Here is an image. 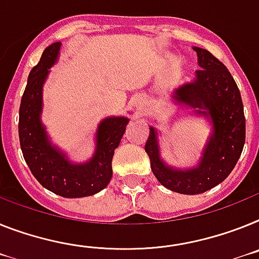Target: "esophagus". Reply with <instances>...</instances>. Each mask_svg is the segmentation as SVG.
<instances>
[{
    "instance_id": "esophagus-1",
    "label": "esophagus",
    "mask_w": 259,
    "mask_h": 259,
    "mask_svg": "<svg viewBox=\"0 0 259 259\" xmlns=\"http://www.w3.org/2000/svg\"><path fill=\"white\" fill-rule=\"evenodd\" d=\"M138 109H142V105H141V108H138Z\"/></svg>"
}]
</instances>
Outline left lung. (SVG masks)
<instances>
[{
    "label": "left lung",
    "mask_w": 259,
    "mask_h": 259,
    "mask_svg": "<svg viewBox=\"0 0 259 259\" xmlns=\"http://www.w3.org/2000/svg\"><path fill=\"white\" fill-rule=\"evenodd\" d=\"M200 69L192 82L174 92L178 103L210 119L212 134L195 168L177 170L167 166L159 154L154 127L145 145L151 170L159 183L174 192L197 195L227 179L240 159L245 143V116L240 89L228 68L208 50L193 47Z\"/></svg>",
    "instance_id": "1"
}]
</instances>
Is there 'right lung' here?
Listing matches in <instances>:
<instances>
[{
  "instance_id": "1",
  "label": "right lung",
  "mask_w": 259,
  "mask_h": 259,
  "mask_svg": "<svg viewBox=\"0 0 259 259\" xmlns=\"http://www.w3.org/2000/svg\"><path fill=\"white\" fill-rule=\"evenodd\" d=\"M60 46V42L49 46L38 64L30 71L19 106V143L30 171L45 188L63 197L91 196L104 190L112 179L113 154L129 118L108 117L100 122L96 151L92 159L85 163H72L66 154L51 145L40 121L42 88L49 69L58 59Z\"/></svg>"
}]
</instances>
